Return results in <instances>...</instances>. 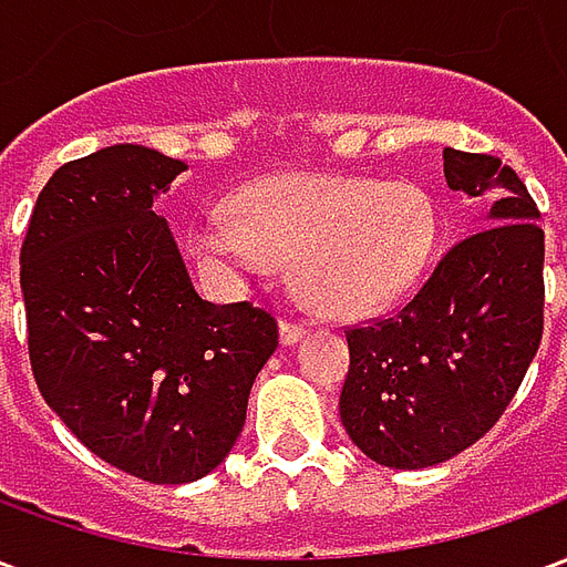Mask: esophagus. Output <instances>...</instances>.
<instances>
[{
    "instance_id": "1",
    "label": "esophagus",
    "mask_w": 567,
    "mask_h": 567,
    "mask_svg": "<svg viewBox=\"0 0 567 567\" xmlns=\"http://www.w3.org/2000/svg\"><path fill=\"white\" fill-rule=\"evenodd\" d=\"M309 328L303 324V321H295V319H285L282 321V343L285 346H295L303 333H307Z\"/></svg>"
}]
</instances>
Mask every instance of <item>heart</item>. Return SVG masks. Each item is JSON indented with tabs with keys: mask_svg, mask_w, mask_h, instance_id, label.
<instances>
[{
	"mask_svg": "<svg viewBox=\"0 0 567 567\" xmlns=\"http://www.w3.org/2000/svg\"><path fill=\"white\" fill-rule=\"evenodd\" d=\"M230 215L209 212L190 227L203 258L291 260L295 285L312 307L368 312L406 291L425 267L437 215L413 182L346 175H272L239 187Z\"/></svg>",
	"mask_w": 567,
	"mask_h": 567,
	"instance_id": "1",
	"label": "heart"
}]
</instances>
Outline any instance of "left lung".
I'll return each instance as SVG.
<instances>
[{"label":"left lung","instance_id":"obj_1","mask_svg":"<svg viewBox=\"0 0 567 567\" xmlns=\"http://www.w3.org/2000/svg\"><path fill=\"white\" fill-rule=\"evenodd\" d=\"M443 175L486 209L483 227L440 255L404 307L346 328L340 419L358 450L398 471L486 437L544 337V230L528 187L495 154L443 148Z\"/></svg>","mask_w":567,"mask_h":567}]
</instances>
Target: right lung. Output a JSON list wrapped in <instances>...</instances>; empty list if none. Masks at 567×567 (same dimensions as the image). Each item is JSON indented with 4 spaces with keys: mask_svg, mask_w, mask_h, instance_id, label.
I'll use <instances>...</instances> for the list:
<instances>
[{
    "mask_svg": "<svg viewBox=\"0 0 567 567\" xmlns=\"http://www.w3.org/2000/svg\"><path fill=\"white\" fill-rule=\"evenodd\" d=\"M185 163L112 145L63 163L20 246L39 392L103 462L178 486L227 458L251 382L279 346L272 312L194 291L151 209Z\"/></svg>",
    "mask_w": 567,
    "mask_h": 567,
    "instance_id": "obj_1",
    "label": "right lung"
}]
</instances>
